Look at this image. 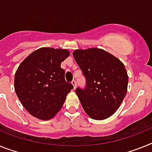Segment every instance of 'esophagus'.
Instances as JSON below:
<instances>
[{
  "mask_svg": "<svg viewBox=\"0 0 152 152\" xmlns=\"http://www.w3.org/2000/svg\"><path fill=\"white\" fill-rule=\"evenodd\" d=\"M72 86H73V89H74V90H76V80H72Z\"/></svg>",
  "mask_w": 152,
  "mask_h": 152,
  "instance_id": "esophagus-1",
  "label": "esophagus"
}]
</instances>
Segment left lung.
Listing matches in <instances>:
<instances>
[{"mask_svg": "<svg viewBox=\"0 0 152 152\" xmlns=\"http://www.w3.org/2000/svg\"><path fill=\"white\" fill-rule=\"evenodd\" d=\"M86 80V86L76 90L81 105L92 119H107L117 111L127 91L128 76L123 62L98 48L72 52Z\"/></svg>", "mask_w": 152, "mask_h": 152, "instance_id": "1", "label": "left lung"}]
</instances>
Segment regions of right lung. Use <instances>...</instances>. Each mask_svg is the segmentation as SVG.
Masks as SVG:
<instances>
[{"label":"right lung","mask_w":152,"mask_h":152,"mask_svg":"<svg viewBox=\"0 0 152 152\" xmlns=\"http://www.w3.org/2000/svg\"><path fill=\"white\" fill-rule=\"evenodd\" d=\"M70 55L67 49L43 47L19 65L15 90L27 111L42 121L52 119L62 108L73 86L65 80L61 63Z\"/></svg>","instance_id":"1"}]
</instances>
